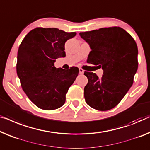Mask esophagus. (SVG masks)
Wrapping results in <instances>:
<instances>
[{"label": "esophagus", "mask_w": 150, "mask_h": 150, "mask_svg": "<svg viewBox=\"0 0 150 150\" xmlns=\"http://www.w3.org/2000/svg\"><path fill=\"white\" fill-rule=\"evenodd\" d=\"M84 73V71L82 69H79V74L80 75H83Z\"/></svg>", "instance_id": "esophagus-1"}]
</instances>
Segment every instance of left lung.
<instances>
[{
    "instance_id": "left-lung-1",
    "label": "left lung",
    "mask_w": 150,
    "mask_h": 150,
    "mask_svg": "<svg viewBox=\"0 0 150 150\" xmlns=\"http://www.w3.org/2000/svg\"><path fill=\"white\" fill-rule=\"evenodd\" d=\"M91 50L87 62L104 71L100 78L85 72L88 83L84 88L86 103L105 111L121 101L132 86L138 68V49L131 35L119 27L105 28L79 33Z\"/></svg>"
}]
</instances>
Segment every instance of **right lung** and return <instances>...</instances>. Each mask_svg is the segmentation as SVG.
Here are the masks:
<instances>
[{
	"mask_svg": "<svg viewBox=\"0 0 150 150\" xmlns=\"http://www.w3.org/2000/svg\"><path fill=\"white\" fill-rule=\"evenodd\" d=\"M76 34L57 28H37L20 44L18 77L24 92L38 108L54 110L65 102L66 93L77 77L79 69L56 68L54 62L58 58L65 57L64 44Z\"/></svg>",
	"mask_w": 150,
	"mask_h": 150,
	"instance_id": "add662e5",
	"label": "right lung"
}]
</instances>
